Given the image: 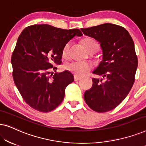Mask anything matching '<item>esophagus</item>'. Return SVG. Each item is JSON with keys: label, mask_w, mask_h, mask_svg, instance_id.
<instances>
[{"label": "esophagus", "mask_w": 146, "mask_h": 146, "mask_svg": "<svg viewBox=\"0 0 146 146\" xmlns=\"http://www.w3.org/2000/svg\"><path fill=\"white\" fill-rule=\"evenodd\" d=\"M74 81L75 82L78 81L79 80H80V78L78 77V76H74Z\"/></svg>", "instance_id": "34e87169"}]
</instances>
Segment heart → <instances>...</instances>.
Returning a JSON list of instances; mask_svg holds the SVG:
<instances>
[{
    "mask_svg": "<svg viewBox=\"0 0 146 146\" xmlns=\"http://www.w3.org/2000/svg\"><path fill=\"white\" fill-rule=\"evenodd\" d=\"M83 44L88 51H90L92 49H96L98 50L99 48V44L97 42L91 38H86L84 40ZM69 47V43H67L64 46L62 50V54L64 56L67 55ZM64 68L66 70L73 74L74 76L80 77L88 72L92 66L90 63L84 62H71L67 63Z\"/></svg>",
    "mask_w": 146,
    "mask_h": 146,
    "instance_id": "1",
    "label": "heart"
}]
</instances>
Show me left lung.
<instances>
[{
    "instance_id": "obj_1",
    "label": "left lung",
    "mask_w": 146,
    "mask_h": 146,
    "mask_svg": "<svg viewBox=\"0 0 146 146\" xmlns=\"http://www.w3.org/2000/svg\"><path fill=\"white\" fill-rule=\"evenodd\" d=\"M84 35L99 42L102 60L93 74L92 86L84 93L87 105L97 112H106L125 98L134 83L137 67L134 43L128 32L120 26L105 23L81 29Z\"/></svg>"
}]
</instances>
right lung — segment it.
I'll return each mask as SVG.
<instances>
[{
  "mask_svg": "<svg viewBox=\"0 0 146 146\" xmlns=\"http://www.w3.org/2000/svg\"><path fill=\"white\" fill-rule=\"evenodd\" d=\"M79 29L64 30L49 25L25 29L18 38L12 55L13 79L25 101L33 108L48 112L60 104L67 86L74 81L68 70L53 74L61 64L62 50Z\"/></svg>",
  "mask_w": 146,
  "mask_h": 146,
  "instance_id": "add662e5",
  "label": "right lung"
}]
</instances>
